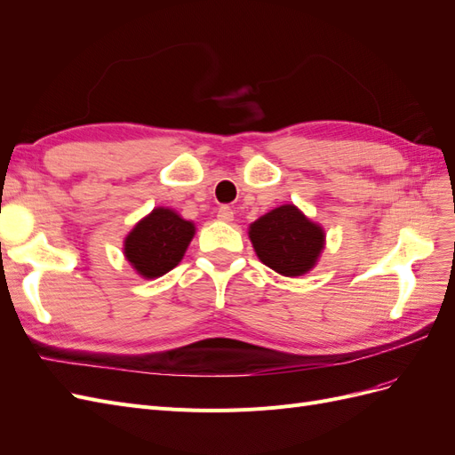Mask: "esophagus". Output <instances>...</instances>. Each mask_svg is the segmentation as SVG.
I'll list each match as a JSON object with an SVG mask.
<instances>
[{"label":"esophagus","mask_w":455,"mask_h":455,"mask_svg":"<svg viewBox=\"0 0 455 455\" xmlns=\"http://www.w3.org/2000/svg\"><path fill=\"white\" fill-rule=\"evenodd\" d=\"M218 218L224 220V222H231V220H233V209H231V206H228V204L220 206V209H218Z\"/></svg>","instance_id":"34e87169"}]
</instances>
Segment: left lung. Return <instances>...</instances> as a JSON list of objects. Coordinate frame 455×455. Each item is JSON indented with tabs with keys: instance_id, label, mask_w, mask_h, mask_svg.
Returning <instances> with one entry per match:
<instances>
[{
	"instance_id": "8db88e82",
	"label": "left lung",
	"mask_w": 455,
	"mask_h": 455,
	"mask_svg": "<svg viewBox=\"0 0 455 455\" xmlns=\"http://www.w3.org/2000/svg\"><path fill=\"white\" fill-rule=\"evenodd\" d=\"M249 235L258 258L284 277L307 273L324 244L323 229L294 204H283L256 220Z\"/></svg>"
}]
</instances>
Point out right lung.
Segmentation results:
<instances>
[{
  "mask_svg": "<svg viewBox=\"0 0 455 455\" xmlns=\"http://www.w3.org/2000/svg\"><path fill=\"white\" fill-rule=\"evenodd\" d=\"M194 231V224L174 211L156 209L129 233L125 256L142 277H161L182 259Z\"/></svg>",
  "mask_w": 455,
  "mask_h": 455,
  "instance_id": "obj_1",
  "label": "right lung"
}]
</instances>
